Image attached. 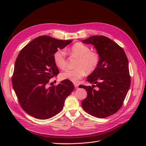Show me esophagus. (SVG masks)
<instances>
[{
    "instance_id": "obj_1",
    "label": "esophagus",
    "mask_w": 146,
    "mask_h": 146,
    "mask_svg": "<svg viewBox=\"0 0 146 146\" xmlns=\"http://www.w3.org/2000/svg\"><path fill=\"white\" fill-rule=\"evenodd\" d=\"M74 86H75V88H78V85L77 83H74Z\"/></svg>"
}]
</instances>
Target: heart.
I'll return each instance as SVG.
<instances>
[{"instance_id":"1","label":"heart","mask_w":146,"mask_h":146,"mask_svg":"<svg viewBox=\"0 0 146 146\" xmlns=\"http://www.w3.org/2000/svg\"><path fill=\"white\" fill-rule=\"evenodd\" d=\"M70 54L76 57L77 60L75 63V69H65L60 74V77L64 80H69L77 83L85 76L86 74L94 72L99 67L100 57L96 51L91 50L90 48L82 43H76L70 49ZM66 52L64 49L57 50L54 54L55 65L60 69L66 66Z\"/></svg>"}]
</instances>
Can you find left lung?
<instances>
[{
  "label": "left lung",
  "instance_id": "8db88e82",
  "mask_svg": "<svg viewBox=\"0 0 146 146\" xmlns=\"http://www.w3.org/2000/svg\"><path fill=\"white\" fill-rule=\"evenodd\" d=\"M82 42L94 46L100 61L98 69L87 78L88 82L94 85L79 86L87 91L82 106L91 116H110L121 108L130 86L127 57L121 46L102 35L91 36ZM94 87L98 90H95Z\"/></svg>",
  "mask_w": 146,
  "mask_h": 146
}]
</instances>
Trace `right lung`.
<instances>
[{
	"label": "right lung",
	"instance_id": "add662e5",
	"mask_svg": "<svg viewBox=\"0 0 146 146\" xmlns=\"http://www.w3.org/2000/svg\"><path fill=\"white\" fill-rule=\"evenodd\" d=\"M72 41L41 36L19 52L11 82L21 107L29 115L41 119L55 116L61 111L66 98L74 89L69 80L57 85L51 86L50 83V79L59 73L54 63V53Z\"/></svg>",
	"mask_w": 146,
	"mask_h": 146
}]
</instances>
